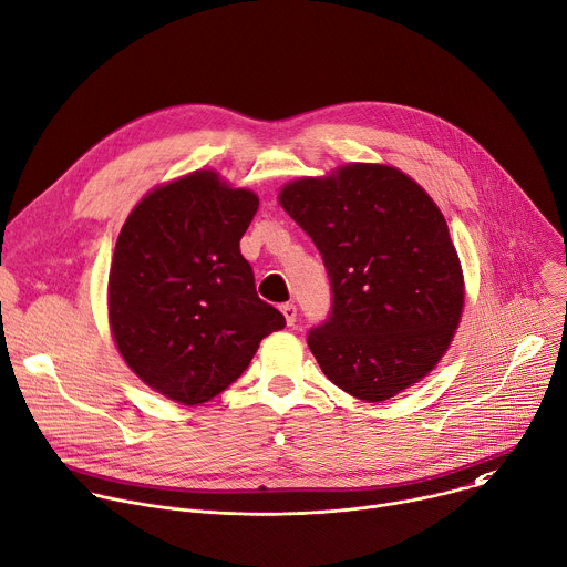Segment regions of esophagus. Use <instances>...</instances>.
<instances>
[{"label":"esophagus","mask_w":567,"mask_h":567,"mask_svg":"<svg viewBox=\"0 0 567 567\" xmlns=\"http://www.w3.org/2000/svg\"><path fill=\"white\" fill-rule=\"evenodd\" d=\"M280 312L285 315V321H287V326H293V323H296L298 310H296V305H293V302H285V305H280Z\"/></svg>","instance_id":"obj_1"}]
</instances>
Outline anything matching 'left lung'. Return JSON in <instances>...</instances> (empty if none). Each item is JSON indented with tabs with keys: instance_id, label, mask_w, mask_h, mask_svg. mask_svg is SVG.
<instances>
[{
	"instance_id": "8db88e82",
	"label": "left lung",
	"mask_w": 567,
	"mask_h": 567,
	"mask_svg": "<svg viewBox=\"0 0 567 567\" xmlns=\"http://www.w3.org/2000/svg\"><path fill=\"white\" fill-rule=\"evenodd\" d=\"M330 278L328 319L307 332L321 371L346 393L380 402L425 378L463 310V278L447 224L409 176L346 165L280 192Z\"/></svg>"
}]
</instances>
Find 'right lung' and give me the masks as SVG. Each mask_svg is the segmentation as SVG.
Returning <instances> with one entry per match:
<instances>
[{"label": "right lung", "mask_w": 567, "mask_h": 567, "mask_svg": "<svg viewBox=\"0 0 567 567\" xmlns=\"http://www.w3.org/2000/svg\"><path fill=\"white\" fill-rule=\"evenodd\" d=\"M257 205L215 172H194L144 196L120 233L109 278L117 348L140 380L181 404L219 395L285 328L239 250Z\"/></svg>", "instance_id": "right-lung-1"}]
</instances>
